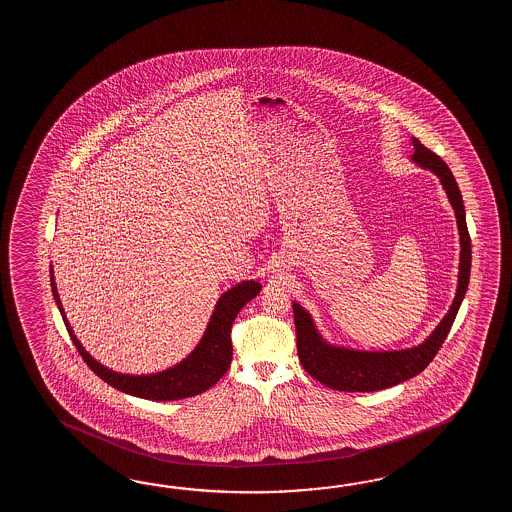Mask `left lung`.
Listing matches in <instances>:
<instances>
[{"instance_id": "8db88e82", "label": "left lung", "mask_w": 512, "mask_h": 512, "mask_svg": "<svg viewBox=\"0 0 512 512\" xmlns=\"http://www.w3.org/2000/svg\"><path fill=\"white\" fill-rule=\"evenodd\" d=\"M412 144H414L412 161L439 177L448 201L456 212L459 245H461L456 298L450 305L445 318L439 322V326L435 327L432 335L426 338L423 344L415 348L395 349V351H359V349L331 346L318 333L311 315L302 305L293 302L298 359L313 379L326 384L331 390L377 392L384 388H392L395 384H401L419 375L434 360L437 351L443 346L446 335L456 320L459 305L467 293L472 251H470V236H468L465 207H463L459 186L450 168L439 155L430 152L425 144H421V141H417L415 137H412Z\"/></svg>"}]
</instances>
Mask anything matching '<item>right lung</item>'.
<instances>
[{
  "mask_svg": "<svg viewBox=\"0 0 512 512\" xmlns=\"http://www.w3.org/2000/svg\"><path fill=\"white\" fill-rule=\"evenodd\" d=\"M51 287H53L56 305L69 331V337L73 340L78 353L82 355V359L86 360L87 366L95 371L102 381L108 382L109 386L141 399H150V401H177V399L194 397L212 388L229 370L230 360H232V342H230L232 322L236 320L241 307L251 302L252 298L261 291L260 282L247 280L234 285L227 293L221 294L218 304L214 307V313L210 316L207 331L199 340L197 348L185 360L175 364L174 368L150 373V375H126L102 366L80 344V340L67 322L64 307L56 291L53 269H51Z\"/></svg>",
  "mask_w": 512,
  "mask_h": 512,
  "instance_id": "add662e5",
  "label": "right lung"
}]
</instances>
